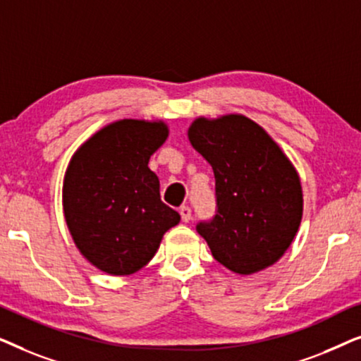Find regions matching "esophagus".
I'll return each mask as SVG.
<instances>
[{
  "label": "esophagus",
  "mask_w": 361,
  "mask_h": 361,
  "mask_svg": "<svg viewBox=\"0 0 361 361\" xmlns=\"http://www.w3.org/2000/svg\"><path fill=\"white\" fill-rule=\"evenodd\" d=\"M179 214L182 216V221H189L192 219V209L189 205H182L179 209Z\"/></svg>",
  "instance_id": "esophagus-1"
}]
</instances>
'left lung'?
Instances as JSON below:
<instances>
[{"mask_svg":"<svg viewBox=\"0 0 361 361\" xmlns=\"http://www.w3.org/2000/svg\"><path fill=\"white\" fill-rule=\"evenodd\" d=\"M189 140L215 174V215L195 226L214 258L238 274L274 264L302 219L293 164L263 128L241 115L199 118Z\"/></svg>","mask_w":361,"mask_h":361,"instance_id":"left-lung-1","label":"left lung"}]
</instances>
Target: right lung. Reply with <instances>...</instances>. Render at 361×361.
Masks as SVG:
<instances>
[{
    "label": "right lung",
    "instance_id": "1",
    "mask_svg": "<svg viewBox=\"0 0 361 361\" xmlns=\"http://www.w3.org/2000/svg\"><path fill=\"white\" fill-rule=\"evenodd\" d=\"M166 137L162 121L120 120L95 133L68 164L67 226L80 253L108 274L140 271L180 221L161 200L159 179L147 167Z\"/></svg>",
    "mask_w": 361,
    "mask_h": 361
}]
</instances>
